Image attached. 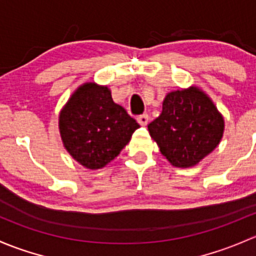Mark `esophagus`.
Here are the masks:
<instances>
[{
	"label": "esophagus",
	"mask_w": 256,
	"mask_h": 256,
	"mask_svg": "<svg viewBox=\"0 0 256 256\" xmlns=\"http://www.w3.org/2000/svg\"><path fill=\"white\" fill-rule=\"evenodd\" d=\"M136 120H138V123L140 126H143V127H146V126L148 124V122H149V116L146 114H140L138 118H136Z\"/></svg>",
	"instance_id": "obj_1"
}]
</instances>
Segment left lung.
<instances>
[{"label": "left lung", "mask_w": 256, "mask_h": 256, "mask_svg": "<svg viewBox=\"0 0 256 256\" xmlns=\"http://www.w3.org/2000/svg\"><path fill=\"white\" fill-rule=\"evenodd\" d=\"M148 129L172 166L191 168L220 144L224 120L212 100L192 86L168 92L162 113Z\"/></svg>", "instance_id": "left-lung-1"}]
</instances>
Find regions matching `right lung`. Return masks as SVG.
I'll return each instance as SVG.
<instances>
[{"label":"right lung","instance_id":"add662e5","mask_svg":"<svg viewBox=\"0 0 256 256\" xmlns=\"http://www.w3.org/2000/svg\"><path fill=\"white\" fill-rule=\"evenodd\" d=\"M139 124L112 100L110 88L88 82L76 90L59 114V130L69 154L97 170L112 162Z\"/></svg>","mask_w":256,"mask_h":256}]
</instances>
